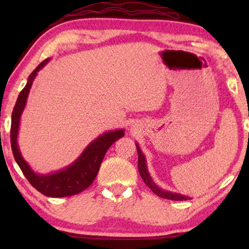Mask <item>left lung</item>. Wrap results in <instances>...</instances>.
I'll return each instance as SVG.
<instances>
[{"mask_svg":"<svg viewBox=\"0 0 249 249\" xmlns=\"http://www.w3.org/2000/svg\"><path fill=\"white\" fill-rule=\"evenodd\" d=\"M136 147H137V152H138L139 175H141L142 179L144 180L145 185L148 186L153 193L156 194L159 197H162V198H165V199H171V200H188V199H190L189 196H186V195H182V194L173 193V192H170V190L160 188V187L154 182V180H153L151 175H149L147 164H146V158H145V155L142 154V149H141V147H139V145L137 144V142H136Z\"/></svg>","mask_w":249,"mask_h":249,"instance_id":"8db88e82","label":"left lung"}]
</instances>
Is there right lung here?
Wrapping results in <instances>:
<instances>
[{
  "mask_svg": "<svg viewBox=\"0 0 249 249\" xmlns=\"http://www.w3.org/2000/svg\"><path fill=\"white\" fill-rule=\"evenodd\" d=\"M49 61L50 59H46L38 64V67L29 74L26 86L20 91L18 100H17L12 111L10 138H11L12 153L16 162L18 163L19 168L21 169L22 173L30 182V185L45 196L67 197L79 194L91 185V182L96 178L101 163L103 161L107 149L114 142L124 137V129H117V130L107 131L98 136L84 149L76 161L66 168L59 170V171L47 173V175H40V173L34 171L28 163L25 161V159L22 158L17 141H18L20 119H21V114L25 110L33 81L35 80L37 72L45 67Z\"/></svg>",
  "mask_w": 249,
  "mask_h": 249,
  "instance_id": "1",
  "label": "right lung"
}]
</instances>
